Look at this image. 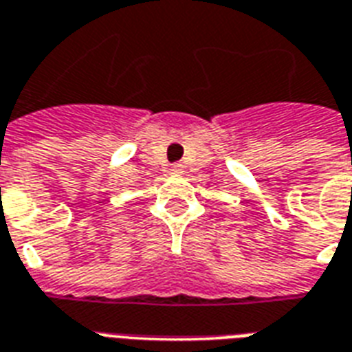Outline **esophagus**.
Listing matches in <instances>:
<instances>
[{"label":"esophagus","instance_id":"34e87169","mask_svg":"<svg viewBox=\"0 0 352 352\" xmlns=\"http://www.w3.org/2000/svg\"><path fill=\"white\" fill-rule=\"evenodd\" d=\"M171 173H183V164H175V166H171Z\"/></svg>","mask_w":352,"mask_h":352}]
</instances>
